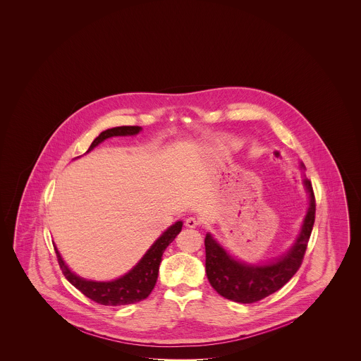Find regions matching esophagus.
Wrapping results in <instances>:
<instances>
[{
  "label": "esophagus",
  "mask_w": 361,
  "mask_h": 361,
  "mask_svg": "<svg viewBox=\"0 0 361 361\" xmlns=\"http://www.w3.org/2000/svg\"><path fill=\"white\" fill-rule=\"evenodd\" d=\"M185 224H187V227H189V228H195V227H197L199 226V221L196 219V218H188L187 221H185Z\"/></svg>",
  "instance_id": "esophagus-1"
}]
</instances>
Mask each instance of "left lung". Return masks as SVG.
<instances>
[{
	"instance_id": "1",
	"label": "left lung",
	"mask_w": 361,
	"mask_h": 361,
	"mask_svg": "<svg viewBox=\"0 0 361 361\" xmlns=\"http://www.w3.org/2000/svg\"><path fill=\"white\" fill-rule=\"evenodd\" d=\"M300 168L305 169L303 162H300ZM302 181L309 193V208L296 240L284 255L268 262L247 264L233 257L218 240L207 233V277L219 295L238 303H255L279 291L298 272L315 221V197L311 181L306 176H303Z\"/></svg>"
}]
</instances>
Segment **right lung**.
<instances>
[{
	"label": "right lung",
	"mask_w": 361,
	"mask_h": 361,
	"mask_svg": "<svg viewBox=\"0 0 361 361\" xmlns=\"http://www.w3.org/2000/svg\"><path fill=\"white\" fill-rule=\"evenodd\" d=\"M142 131V127L137 126H121L115 128H108L96 137L86 153L92 152L96 146H99L105 139L112 137H128L137 135ZM78 158V157H77ZM183 228V222L177 221L176 224L168 227L149 247V250L143 255V257L137 261V265L130 269L126 275L111 281H94L86 280L81 276L75 275L70 271L69 267L65 264L63 258L54 245L59 267L65 277L70 283L85 295L86 298L104 306H124L137 303L146 299L150 292L153 291L157 279L159 264L162 261V255L165 249L172 243L177 234Z\"/></svg>",
	"instance_id": "right-lung-1"
}]
</instances>
